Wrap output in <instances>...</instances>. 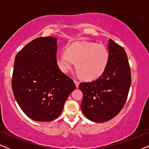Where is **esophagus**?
<instances>
[{
  "instance_id": "esophagus-1",
  "label": "esophagus",
  "mask_w": 149,
  "mask_h": 149,
  "mask_svg": "<svg viewBox=\"0 0 149 149\" xmlns=\"http://www.w3.org/2000/svg\"><path fill=\"white\" fill-rule=\"evenodd\" d=\"M74 83H75V85H76L77 88H78V87H79V81L74 80Z\"/></svg>"
}]
</instances>
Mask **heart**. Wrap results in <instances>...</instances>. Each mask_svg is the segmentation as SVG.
<instances>
[{"mask_svg": "<svg viewBox=\"0 0 149 149\" xmlns=\"http://www.w3.org/2000/svg\"><path fill=\"white\" fill-rule=\"evenodd\" d=\"M109 51L102 45L87 41H77L68 45L65 54L56 56L60 70L67 73L76 63V68L83 79L93 81L105 72L109 62Z\"/></svg>", "mask_w": 149, "mask_h": 149, "instance_id": "b5f03b06", "label": "heart"}]
</instances>
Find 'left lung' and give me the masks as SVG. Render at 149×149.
<instances>
[{
	"mask_svg": "<svg viewBox=\"0 0 149 149\" xmlns=\"http://www.w3.org/2000/svg\"><path fill=\"white\" fill-rule=\"evenodd\" d=\"M109 62L105 72L92 82L81 83L83 92L81 107L87 119L103 123L121 111L131 85V70L124 49L109 39Z\"/></svg>",
	"mask_w": 149,
	"mask_h": 149,
	"instance_id": "1",
	"label": "left lung"
}]
</instances>
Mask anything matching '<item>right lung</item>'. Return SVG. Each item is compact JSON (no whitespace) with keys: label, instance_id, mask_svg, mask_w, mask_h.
Wrapping results in <instances>:
<instances>
[{"label":"right lung","instance_id":"right-lung-1","mask_svg":"<svg viewBox=\"0 0 149 149\" xmlns=\"http://www.w3.org/2000/svg\"><path fill=\"white\" fill-rule=\"evenodd\" d=\"M57 38H36L16 55L12 89L28 117L51 121L62 113L67 97L76 88L74 81L56 63Z\"/></svg>","mask_w":149,"mask_h":149}]
</instances>
